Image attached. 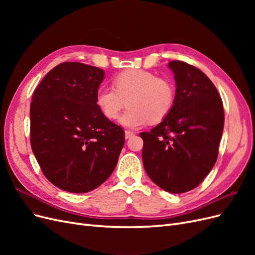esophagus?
<instances>
[{"label": "esophagus", "instance_id": "1", "mask_svg": "<svg viewBox=\"0 0 255 255\" xmlns=\"http://www.w3.org/2000/svg\"><path fill=\"white\" fill-rule=\"evenodd\" d=\"M125 134H126V138H127V139H128V138H130V137L135 135V133L133 132V130H128V129L126 130Z\"/></svg>", "mask_w": 255, "mask_h": 255}]
</instances>
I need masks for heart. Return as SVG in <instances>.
<instances>
[{
    "label": "heart",
    "mask_w": 255,
    "mask_h": 255,
    "mask_svg": "<svg viewBox=\"0 0 255 255\" xmlns=\"http://www.w3.org/2000/svg\"><path fill=\"white\" fill-rule=\"evenodd\" d=\"M114 88L100 87L96 94V105L105 118H119L127 128H139L164 120L171 112L175 101L173 84L141 69L126 70L114 79Z\"/></svg>",
    "instance_id": "1"
}]
</instances>
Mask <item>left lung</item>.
Listing matches in <instances>:
<instances>
[{
	"instance_id": "8db88e82",
	"label": "left lung",
	"mask_w": 255,
	"mask_h": 255,
	"mask_svg": "<svg viewBox=\"0 0 255 255\" xmlns=\"http://www.w3.org/2000/svg\"><path fill=\"white\" fill-rule=\"evenodd\" d=\"M174 73L171 112L143 139L142 163L157 186L171 194L196 188L218 157L225 112L218 90L198 68L181 60L168 64Z\"/></svg>"
}]
</instances>
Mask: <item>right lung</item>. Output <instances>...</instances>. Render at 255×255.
Segmentation results:
<instances>
[{"instance_id": "right-lung-1", "label": "right lung", "mask_w": 255, "mask_h": 255, "mask_svg": "<svg viewBox=\"0 0 255 255\" xmlns=\"http://www.w3.org/2000/svg\"><path fill=\"white\" fill-rule=\"evenodd\" d=\"M104 78L102 69L68 61L53 68L34 91L30 145L44 176L63 190H94L117 165L125 130L96 105Z\"/></svg>"}]
</instances>
